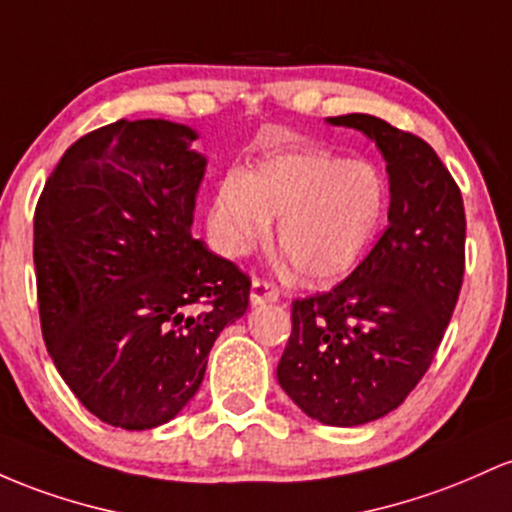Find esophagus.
Listing matches in <instances>:
<instances>
[{
  "label": "esophagus",
  "instance_id": "obj_1",
  "mask_svg": "<svg viewBox=\"0 0 512 512\" xmlns=\"http://www.w3.org/2000/svg\"><path fill=\"white\" fill-rule=\"evenodd\" d=\"M280 290L268 280L254 278L251 280V304H266V302H278Z\"/></svg>",
  "mask_w": 512,
  "mask_h": 512
}]
</instances>
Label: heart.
<instances>
[{"label":"heart","mask_w":512,"mask_h":512,"mask_svg":"<svg viewBox=\"0 0 512 512\" xmlns=\"http://www.w3.org/2000/svg\"><path fill=\"white\" fill-rule=\"evenodd\" d=\"M389 208L382 171L324 149L268 154L251 174L229 171L212 195L210 227L222 254L244 256L268 239L304 278L331 285L360 266Z\"/></svg>","instance_id":"obj_1"}]
</instances>
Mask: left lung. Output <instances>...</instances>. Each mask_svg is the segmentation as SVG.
Wrapping results in <instances>:
<instances>
[{"label": "left lung", "mask_w": 512, "mask_h": 512, "mask_svg": "<svg viewBox=\"0 0 512 512\" xmlns=\"http://www.w3.org/2000/svg\"><path fill=\"white\" fill-rule=\"evenodd\" d=\"M375 142L387 162L389 225L331 292L292 302L278 363L285 394L314 421L353 428L404 404L433 363L464 275V203L421 137L387 120L326 118Z\"/></svg>", "instance_id": "1"}]
</instances>
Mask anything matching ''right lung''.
Masks as SVG:
<instances>
[{"label":"right lung","mask_w":512,"mask_h":512,"mask_svg":"<svg viewBox=\"0 0 512 512\" xmlns=\"http://www.w3.org/2000/svg\"><path fill=\"white\" fill-rule=\"evenodd\" d=\"M198 132L116 120L62 154L33 217L45 346L103 423H169L198 392L215 338L244 317L251 280L193 239L208 159Z\"/></svg>","instance_id":"1"}]
</instances>
